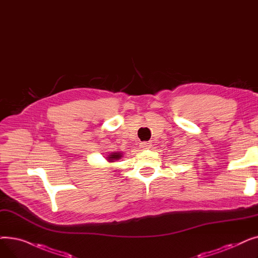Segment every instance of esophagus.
Instances as JSON below:
<instances>
[{
    "mask_svg": "<svg viewBox=\"0 0 258 258\" xmlns=\"http://www.w3.org/2000/svg\"><path fill=\"white\" fill-rule=\"evenodd\" d=\"M140 146L143 148V150H147V148H150L152 146V143L151 142H141L140 143Z\"/></svg>",
    "mask_w": 258,
    "mask_h": 258,
    "instance_id": "esophagus-1",
    "label": "esophagus"
}]
</instances>
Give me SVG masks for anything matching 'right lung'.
<instances>
[{
	"label": "right lung",
	"instance_id": "obj_1",
	"mask_svg": "<svg viewBox=\"0 0 258 258\" xmlns=\"http://www.w3.org/2000/svg\"><path fill=\"white\" fill-rule=\"evenodd\" d=\"M122 156L119 154V153H113V154H111L110 155V157H108V161H110V162H113L114 160H119L120 158H121Z\"/></svg>",
	"mask_w": 258,
	"mask_h": 258
}]
</instances>
